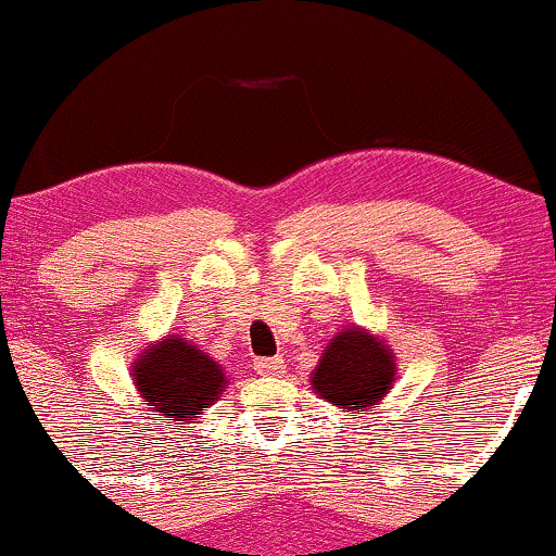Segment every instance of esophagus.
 Returning a JSON list of instances; mask_svg holds the SVG:
<instances>
[{
  "instance_id": "obj_1",
  "label": "esophagus",
  "mask_w": 556,
  "mask_h": 556,
  "mask_svg": "<svg viewBox=\"0 0 556 556\" xmlns=\"http://www.w3.org/2000/svg\"><path fill=\"white\" fill-rule=\"evenodd\" d=\"M253 368L261 376H282L285 374V361L282 358H258L253 363Z\"/></svg>"
}]
</instances>
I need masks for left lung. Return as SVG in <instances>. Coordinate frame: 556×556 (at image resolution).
Wrapping results in <instances>:
<instances>
[{"instance_id": "left-lung-1", "label": "left lung", "mask_w": 556, "mask_h": 556, "mask_svg": "<svg viewBox=\"0 0 556 556\" xmlns=\"http://www.w3.org/2000/svg\"><path fill=\"white\" fill-rule=\"evenodd\" d=\"M311 384L331 405L344 410H368L392 389L394 358L376 337L344 329L324 350Z\"/></svg>"}]
</instances>
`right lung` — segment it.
I'll use <instances>...</instances> for the list:
<instances>
[{"mask_svg": "<svg viewBox=\"0 0 556 556\" xmlns=\"http://www.w3.org/2000/svg\"><path fill=\"white\" fill-rule=\"evenodd\" d=\"M132 379L140 405H149V418L180 429L198 424L203 407L214 405L227 387L219 363L180 337L146 350L132 366Z\"/></svg>", "mask_w": 556, "mask_h": 556, "instance_id": "1", "label": "right lung"}]
</instances>
